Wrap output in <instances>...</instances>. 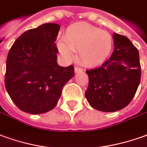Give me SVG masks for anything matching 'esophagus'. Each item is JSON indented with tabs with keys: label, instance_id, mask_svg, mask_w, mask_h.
Here are the masks:
<instances>
[{
	"label": "esophagus",
	"instance_id": "1",
	"mask_svg": "<svg viewBox=\"0 0 147 147\" xmlns=\"http://www.w3.org/2000/svg\"><path fill=\"white\" fill-rule=\"evenodd\" d=\"M80 71H82V68H81V67H75V72H76V73Z\"/></svg>",
	"mask_w": 147,
	"mask_h": 147
}]
</instances>
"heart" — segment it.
Here are the masks:
<instances>
[{
    "label": "heart",
    "mask_w": 147,
    "mask_h": 147,
    "mask_svg": "<svg viewBox=\"0 0 147 147\" xmlns=\"http://www.w3.org/2000/svg\"><path fill=\"white\" fill-rule=\"evenodd\" d=\"M58 48L67 58L71 59L74 52H80L84 63L97 65L110 56L113 49V39L108 32L88 24H75L67 28L64 39L59 40Z\"/></svg>",
    "instance_id": "heart-1"
}]
</instances>
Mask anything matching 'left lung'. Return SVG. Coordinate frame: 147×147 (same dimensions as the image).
Returning <instances> with one entry per match:
<instances>
[{"label":"left lung","mask_w":147,"mask_h":147,"mask_svg":"<svg viewBox=\"0 0 147 147\" xmlns=\"http://www.w3.org/2000/svg\"><path fill=\"white\" fill-rule=\"evenodd\" d=\"M115 50L98 67L87 70L89 84L85 96L95 109L112 112L126 107L134 98L141 80L137 48L125 36H113Z\"/></svg>","instance_id":"obj_1"}]
</instances>
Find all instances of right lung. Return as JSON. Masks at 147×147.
I'll return each mask as SVG.
<instances>
[{
	"label": "right lung",
	"instance_id": "1",
	"mask_svg": "<svg viewBox=\"0 0 147 147\" xmlns=\"http://www.w3.org/2000/svg\"><path fill=\"white\" fill-rule=\"evenodd\" d=\"M60 27L44 24L24 32L14 42L6 61L5 88L24 112H48L57 104L63 86L75 74L72 65L57 64L55 44Z\"/></svg>",
	"mask_w": 147,
	"mask_h": 147
}]
</instances>
